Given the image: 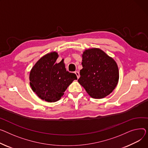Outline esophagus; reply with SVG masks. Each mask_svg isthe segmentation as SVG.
I'll return each mask as SVG.
<instances>
[{"label":"esophagus","mask_w":148,"mask_h":148,"mask_svg":"<svg viewBox=\"0 0 148 148\" xmlns=\"http://www.w3.org/2000/svg\"><path fill=\"white\" fill-rule=\"evenodd\" d=\"M75 75H77V78H79V77H80V74H79V73H78V71H75Z\"/></svg>","instance_id":"obj_1"}]
</instances>
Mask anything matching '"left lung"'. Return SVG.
<instances>
[{
    "label": "left lung",
    "instance_id": "obj_1",
    "mask_svg": "<svg viewBox=\"0 0 148 148\" xmlns=\"http://www.w3.org/2000/svg\"><path fill=\"white\" fill-rule=\"evenodd\" d=\"M82 64L78 82L92 97L102 99L112 92L119 80V68L112 58L99 48L88 49L82 54Z\"/></svg>",
    "mask_w": 148,
    "mask_h": 148
}]
</instances>
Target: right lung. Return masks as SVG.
Here are the masks:
<instances>
[{
    "label": "right lung",
    "mask_w": 148,
    "mask_h": 148,
    "mask_svg": "<svg viewBox=\"0 0 148 148\" xmlns=\"http://www.w3.org/2000/svg\"><path fill=\"white\" fill-rule=\"evenodd\" d=\"M56 52L42 56L29 73V84L32 90L48 102L60 100L67 87L77 77L74 73L66 71L64 60L56 63L58 58Z\"/></svg>",
    "instance_id": "right-lung-1"
}]
</instances>
